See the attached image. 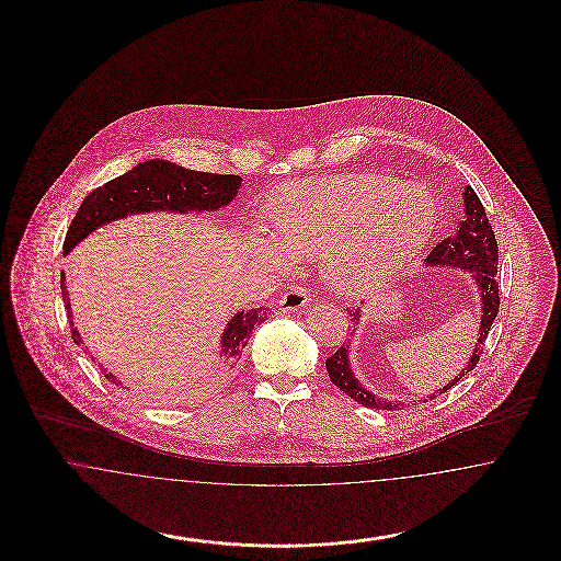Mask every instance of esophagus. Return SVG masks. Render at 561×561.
Wrapping results in <instances>:
<instances>
[{
  "label": "esophagus",
  "instance_id": "obj_1",
  "mask_svg": "<svg viewBox=\"0 0 561 561\" xmlns=\"http://www.w3.org/2000/svg\"><path fill=\"white\" fill-rule=\"evenodd\" d=\"M309 300H311V296L305 288H290L279 298V309L282 311H298V309H305L309 305Z\"/></svg>",
  "mask_w": 561,
  "mask_h": 561
}]
</instances>
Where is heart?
<instances>
[{
    "label": "heart",
    "mask_w": 561,
    "mask_h": 561,
    "mask_svg": "<svg viewBox=\"0 0 561 561\" xmlns=\"http://www.w3.org/2000/svg\"><path fill=\"white\" fill-rule=\"evenodd\" d=\"M268 218L273 238L254 233L267 267L286 271L293 259H318L330 288L366 293L419 259L437 227L439 206L425 185L353 172L277 188Z\"/></svg>",
    "instance_id": "b5f03b06"
}]
</instances>
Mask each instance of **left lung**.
Wrapping results in <instances>:
<instances>
[{"label":"left lung","instance_id":"left-lung-1","mask_svg":"<svg viewBox=\"0 0 561 561\" xmlns=\"http://www.w3.org/2000/svg\"><path fill=\"white\" fill-rule=\"evenodd\" d=\"M425 265L471 271L473 279L478 282L481 296V325L478 347L471 353V359L465 366V370L458 374L453 382H448L444 389H439V393L431 396V400H433V398L446 393L448 389H453L454 385L465 374L471 373L478 366L481 351H483V345H485V339H488L490 328H492V321L496 320V313H499V307H501L499 282H496V273H499V243H496L492 225H490L485 210H483V204H481L480 197H478V193L473 188H465V220L460 222V227L454 231L453 236H448L446 240L439 241L428 252ZM347 316H351V321H359V311H347ZM347 347L348 345H341L325 359V370H328L330 380L341 391H345L351 400H355L357 403L366 405V408L400 410V405H403V403H391V401L374 398L368 389H364L355 380V376L351 373V366H348Z\"/></svg>","mask_w":561,"mask_h":561}]
</instances>
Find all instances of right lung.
Here are the masks:
<instances>
[{"label": "right lung", "mask_w": 561, "mask_h": 561, "mask_svg": "<svg viewBox=\"0 0 561 561\" xmlns=\"http://www.w3.org/2000/svg\"><path fill=\"white\" fill-rule=\"evenodd\" d=\"M241 179L236 174H213L187 170L183 165L170 161L151 160L138 163L130 172L113 179L103 187L94 188L81 202L80 210L73 216L67 238L62 243L65 254L78 245L88 233L108 220L124 218L136 213L151 210H170V213H210L227 206L240 188ZM60 290L65 298L67 311L71 309L65 273L60 277ZM267 320V311L250 309L240 311L233 320L227 323L220 341V357H225L227 366H236L241 357V351L248 345L256 325ZM71 336L76 343H81L78 328L71 321ZM105 373V370H103ZM111 382H117L111 374H105Z\"/></svg>", "instance_id": "1"}]
</instances>
